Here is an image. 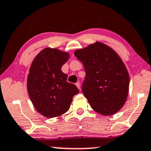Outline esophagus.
Instances as JSON below:
<instances>
[{"instance_id": "obj_1", "label": "esophagus", "mask_w": 151, "mask_h": 151, "mask_svg": "<svg viewBox=\"0 0 151 151\" xmlns=\"http://www.w3.org/2000/svg\"><path fill=\"white\" fill-rule=\"evenodd\" d=\"M76 86L78 87V88L79 89V90H80V82H77V83H76Z\"/></svg>"}]
</instances>
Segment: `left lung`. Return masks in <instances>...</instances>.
Returning a JSON list of instances; mask_svg holds the SVG:
<instances>
[{"instance_id": "obj_1", "label": "left lung", "mask_w": 151, "mask_h": 151, "mask_svg": "<svg viewBox=\"0 0 151 151\" xmlns=\"http://www.w3.org/2000/svg\"><path fill=\"white\" fill-rule=\"evenodd\" d=\"M84 65L82 91L93 110L104 116L121 110L129 93V77L121 57L112 48L96 41L74 52Z\"/></svg>"}]
</instances>
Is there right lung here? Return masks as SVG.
Masks as SVG:
<instances>
[{
    "instance_id": "right-lung-1",
    "label": "right lung",
    "mask_w": 151,
    "mask_h": 151,
    "mask_svg": "<svg viewBox=\"0 0 151 151\" xmlns=\"http://www.w3.org/2000/svg\"><path fill=\"white\" fill-rule=\"evenodd\" d=\"M69 54L47 47L35 56L27 78V91L35 108L43 116H60L70 108L73 96L78 93L76 85L67 82V75L61 67Z\"/></svg>"
}]
</instances>
